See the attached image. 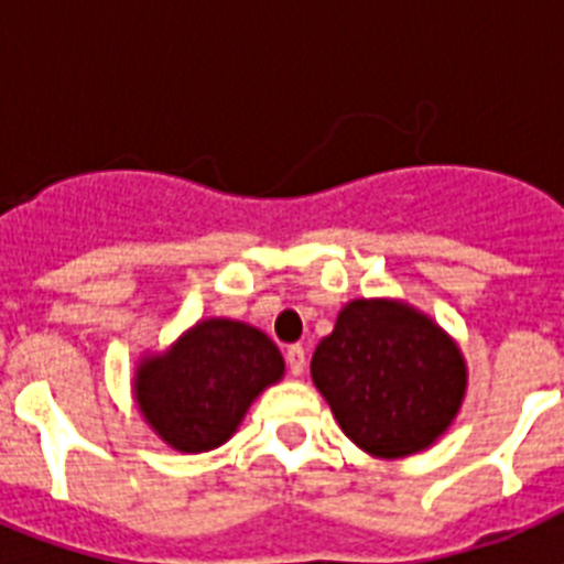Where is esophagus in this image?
<instances>
[{
  "label": "esophagus",
  "mask_w": 564,
  "mask_h": 564,
  "mask_svg": "<svg viewBox=\"0 0 564 564\" xmlns=\"http://www.w3.org/2000/svg\"><path fill=\"white\" fill-rule=\"evenodd\" d=\"M285 361L291 376H302L305 372V347L302 344H291L285 350Z\"/></svg>",
  "instance_id": "34e87169"
}]
</instances>
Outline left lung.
Instances as JSON below:
<instances>
[{
	"label": "left lung",
	"instance_id": "left-lung-1",
	"mask_svg": "<svg viewBox=\"0 0 564 564\" xmlns=\"http://www.w3.org/2000/svg\"><path fill=\"white\" fill-rule=\"evenodd\" d=\"M316 390L358 449L406 457L449 430L466 361L449 333L395 299H352L311 361Z\"/></svg>",
	"mask_w": 564,
	"mask_h": 564
}]
</instances>
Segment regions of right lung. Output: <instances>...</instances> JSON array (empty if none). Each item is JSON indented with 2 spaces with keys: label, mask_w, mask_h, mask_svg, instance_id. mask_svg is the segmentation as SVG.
Masks as SVG:
<instances>
[{
  "label": "right lung",
  "mask_w": 564,
  "mask_h": 564,
  "mask_svg": "<svg viewBox=\"0 0 564 564\" xmlns=\"http://www.w3.org/2000/svg\"><path fill=\"white\" fill-rule=\"evenodd\" d=\"M285 376L276 344L234 318H206L134 370V401L177 452L217 449L259 392Z\"/></svg>",
  "instance_id": "add662e5"
}]
</instances>
